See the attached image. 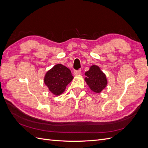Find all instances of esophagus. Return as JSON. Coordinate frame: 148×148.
<instances>
[{
  "label": "esophagus",
  "mask_w": 148,
  "mask_h": 148,
  "mask_svg": "<svg viewBox=\"0 0 148 148\" xmlns=\"http://www.w3.org/2000/svg\"><path fill=\"white\" fill-rule=\"evenodd\" d=\"M82 73V71L80 70H75L74 72H73V74L74 75H80Z\"/></svg>",
  "instance_id": "1"
}]
</instances>
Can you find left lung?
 Returning <instances> with one entry per match:
<instances>
[{
  "label": "left lung",
  "mask_w": 148,
  "mask_h": 148,
  "mask_svg": "<svg viewBox=\"0 0 148 148\" xmlns=\"http://www.w3.org/2000/svg\"><path fill=\"white\" fill-rule=\"evenodd\" d=\"M85 82L91 90L96 93L101 92L107 84L106 75L97 65H92L85 72Z\"/></svg>",
  "instance_id": "1"
}]
</instances>
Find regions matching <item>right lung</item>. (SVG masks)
<instances>
[{
	"mask_svg": "<svg viewBox=\"0 0 148 148\" xmlns=\"http://www.w3.org/2000/svg\"><path fill=\"white\" fill-rule=\"evenodd\" d=\"M73 78L69 69L62 64H57L47 71L44 78L49 90L56 96L63 93L66 86Z\"/></svg>",
	"mask_w": 148,
	"mask_h": 148,
	"instance_id": "right-lung-1",
	"label": "right lung"
}]
</instances>
